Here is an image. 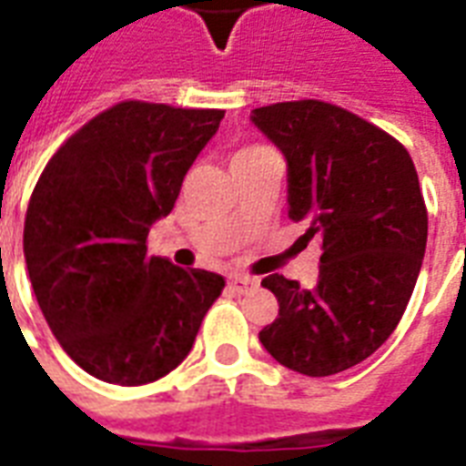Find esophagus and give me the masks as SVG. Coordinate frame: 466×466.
I'll return each instance as SVG.
<instances>
[{
	"label": "esophagus",
	"instance_id": "34e87169",
	"mask_svg": "<svg viewBox=\"0 0 466 466\" xmlns=\"http://www.w3.org/2000/svg\"><path fill=\"white\" fill-rule=\"evenodd\" d=\"M229 288H232L234 292H248L256 288V280L248 276H232L229 278Z\"/></svg>",
	"mask_w": 466,
	"mask_h": 466
}]
</instances>
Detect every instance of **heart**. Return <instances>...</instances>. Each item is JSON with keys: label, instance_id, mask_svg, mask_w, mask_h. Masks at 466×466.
Here are the masks:
<instances>
[{"label": "heart", "instance_id": "heart-1", "mask_svg": "<svg viewBox=\"0 0 466 466\" xmlns=\"http://www.w3.org/2000/svg\"><path fill=\"white\" fill-rule=\"evenodd\" d=\"M261 152H268V147H263V145H247V147H241V149H237V152H234L232 161L248 159V157L261 155Z\"/></svg>", "mask_w": 466, "mask_h": 466}]
</instances>
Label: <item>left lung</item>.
Masks as SVG:
<instances>
[{
	"label": "left lung",
	"mask_w": 466,
	"mask_h": 466,
	"mask_svg": "<svg viewBox=\"0 0 466 466\" xmlns=\"http://www.w3.org/2000/svg\"><path fill=\"white\" fill-rule=\"evenodd\" d=\"M251 120L288 159L290 218L321 239L314 288L263 278L278 319L258 339L299 375H336L375 353L411 299L428 239L419 174L397 137L340 106L283 101Z\"/></svg>",
	"instance_id": "obj_1"
}]
</instances>
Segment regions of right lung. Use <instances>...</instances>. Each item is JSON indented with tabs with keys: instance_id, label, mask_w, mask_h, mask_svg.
Here are the masks:
<instances>
[{
	"instance_id": "1",
	"label": "right lung",
	"mask_w": 466,
	"mask_h": 466,
	"mask_svg": "<svg viewBox=\"0 0 466 466\" xmlns=\"http://www.w3.org/2000/svg\"><path fill=\"white\" fill-rule=\"evenodd\" d=\"M225 111L120 101L69 135L28 200L24 256L65 353L96 380L155 382L178 368L225 278L147 256L190 164Z\"/></svg>"
}]
</instances>
